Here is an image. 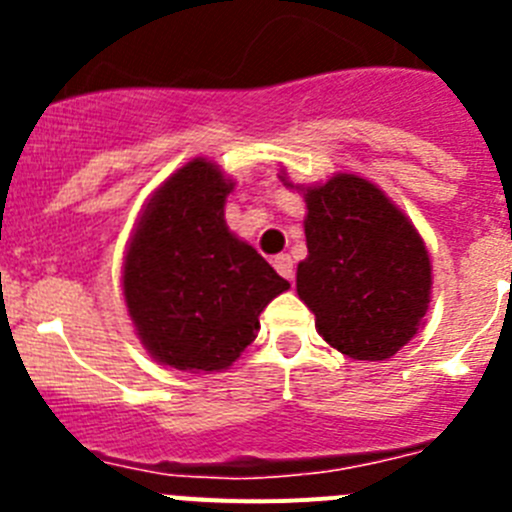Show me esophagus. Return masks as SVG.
I'll list each match as a JSON object with an SVG mask.
<instances>
[{
	"label": "esophagus",
	"instance_id": "obj_1",
	"mask_svg": "<svg viewBox=\"0 0 512 512\" xmlns=\"http://www.w3.org/2000/svg\"><path fill=\"white\" fill-rule=\"evenodd\" d=\"M274 269H277L284 279H289V282L295 279V264H292V256H287V253H282V256L274 259Z\"/></svg>",
	"mask_w": 512,
	"mask_h": 512
}]
</instances>
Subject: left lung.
Segmentation results:
<instances>
[{
	"label": "left lung",
	"mask_w": 512,
	"mask_h": 512,
	"mask_svg": "<svg viewBox=\"0 0 512 512\" xmlns=\"http://www.w3.org/2000/svg\"><path fill=\"white\" fill-rule=\"evenodd\" d=\"M305 200L307 259L297 295L325 343L354 361H384L423 328L433 266L410 217L364 176L323 184L289 182Z\"/></svg>",
	"instance_id": "obj_1"
}]
</instances>
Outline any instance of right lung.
<instances>
[{
    "mask_svg": "<svg viewBox=\"0 0 512 512\" xmlns=\"http://www.w3.org/2000/svg\"><path fill=\"white\" fill-rule=\"evenodd\" d=\"M235 182L197 156L176 169L140 212L122 261V295L135 336L158 364L225 372L259 333V315L289 282L230 233Z\"/></svg>",
    "mask_w": 512,
    "mask_h": 512,
    "instance_id": "add662e5",
    "label": "right lung"
}]
</instances>
